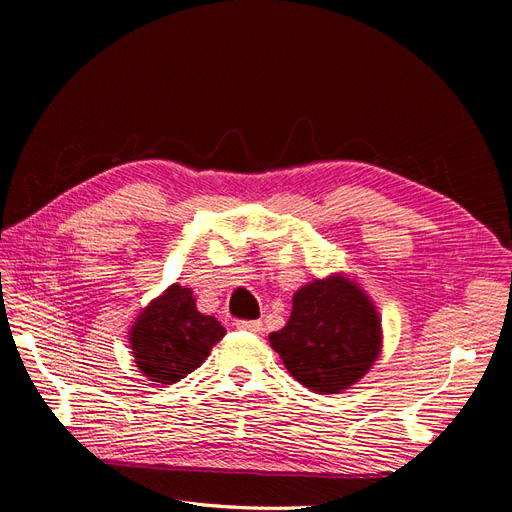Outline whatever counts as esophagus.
Wrapping results in <instances>:
<instances>
[{"instance_id": "esophagus-1", "label": "esophagus", "mask_w": 512, "mask_h": 512, "mask_svg": "<svg viewBox=\"0 0 512 512\" xmlns=\"http://www.w3.org/2000/svg\"><path fill=\"white\" fill-rule=\"evenodd\" d=\"M237 329L250 331V333H262V322L260 320H237Z\"/></svg>"}]
</instances>
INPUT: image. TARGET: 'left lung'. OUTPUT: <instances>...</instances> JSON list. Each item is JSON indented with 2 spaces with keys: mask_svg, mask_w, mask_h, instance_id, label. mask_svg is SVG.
I'll return each instance as SVG.
<instances>
[{
  "mask_svg": "<svg viewBox=\"0 0 512 512\" xmlns=\"http://www.w3.org/2000/svg\"><path fill=\"white\" fill-rule=\"evenodd\" d=\"M269 342L292 378L331 395L359 382L374 365L382 324L359 284L337 273L294 292L286 327L271 333Z\"/></svg>",
  "mask_w": 512,
  "mask_h": 512,
  "instance_id": "obj_1",
  "label": "left lung"
}]
</instances>
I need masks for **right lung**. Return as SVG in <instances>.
<instances>
[{
	"label": "right lung",
	"mask_w": 512,
	"mask_h": 512,
	"mask_svg": "<svg viewBox=\"0 0 512 512\" xmlns=\"http://www.w3.org/2000/svg\"><path fill=\"white\" fill-rule=\"evenodd\" d=\"M224 335L218 320L198 312L192 288L173 284L136 318L130 348L143 376L156 384H175L203 365Z\"/></svg>",
	"instance_id": "1"
}]
</instances>
